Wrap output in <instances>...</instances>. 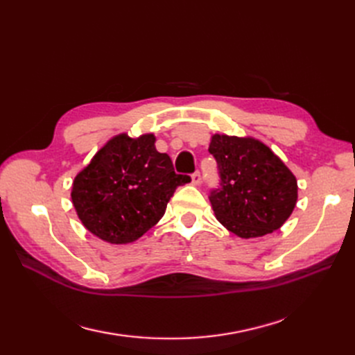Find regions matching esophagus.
Instances as JSON below:
<instances>
[{"instance_id":"obj_1","label":"esophagus","mask_w":355,"mask_h":355,"mask_svg":"<svg viewBox=\"0 0 355 355\" xmlns=\"http://www.w3.org/2000/svg\"><path fill=\"white\" fill-rule=\"evenodd\" d=\"M191 179H192V184L200 185L201 184V173H200V171H196V173H192Z\"/></svg>"}]
</instances>
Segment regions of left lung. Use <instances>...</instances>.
I'll return each mask as SVG.
<instances>
[{
    "label": "left lung",
    "instance_id": "left-lung-1",
    "mask_svg": "<svg viewBox=\"0 0 355 355\" xmlns=\"http://www.w3.org/2000/svg\"><path fill=\"white\" fill-rule=\"evenodd\" d=\"M209 153L219 171V188L209 198L223 227L241 239L280 228L297 200L296 178L283 161L252 137L214 135Z\"/></svg>",
    "mask_w": 355,
    "mask_h": 355
}]
</instances>
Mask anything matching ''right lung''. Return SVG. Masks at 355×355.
Instances as JSON below:
<instances>
[{
  "label": "right lung",
  "instance_id": "obj_1",
  "mask_svg": "<svg viewBox=\"0 0 355 355\" xmlns=\"http://www.w3.org/2000/svg\"><path fill=\"white\" fill-rule=\"evenodd\" d=\"M191 182L178 175L167 154L155 149L154 135H118L101 148L72 184V202L83 225L96 237L127 244L163 218L178 187Z\"/></svg>",
  "mask_w": 355,
  "mask_h": 355
}]
</instances>
